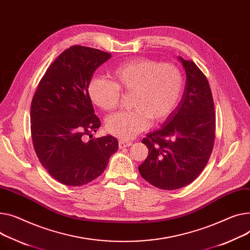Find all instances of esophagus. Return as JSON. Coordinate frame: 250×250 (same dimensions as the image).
I'll use <instances>...</instances> for the list:
<instances>
[{
  "instance_id": "34e87169",
  "label": "esophagus",
  "mask_w": 250,
  "mask_h": 250,
  "mask_svg": "<svg viewBox=\"0 0 250 250\" xmlns=\"http://www.w3.org/2000/svg\"><path fill=\"white\" fill-rule=\"evenodd\" d=\"M132 145V142H129V141H124V140H121L119 142V146L120 148H124V147H127V146H130Z\"/></svg>"
}]
</instances>
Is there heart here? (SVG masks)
I'll use <instances>...</instances> for the list:
<instances>
[{"mask_svg": "<svg viewBox=\"0 0 250 250\" xmlns=\"http://www.w3.org/2000/svg\"><path fill=\"white\" fill-rule=\"evenodd\" d=\"M111 80L95 76L88 83L91 102L109 111L119 104L121 91H130L131 109L115 112L105 122L106 130L130 140L148 128L151 120L162 123L177 106L184 77L177 65L140 57L123 62L110 70Z\"/></svg>", "mask_w": 250, "mask_h": 250, "instance_id": "1", "label": "heart"}]
</instances>
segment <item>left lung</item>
Instances as JSON below:
<instances>
[{
    "label": "left lung",
    "instance_id": "8db88e82",
    "mask_svg": "<svg viewBox=\"0 0 250 250\" xmlns=\"http://www.w3.org/2000/svg\"><path fill=\"white\" fill-rule=\"evenodd\" d=\"M186 85L178 106L161 128L142 141L148 155L141 176L157 188L176 190L192 183L205 168L215 140V111L209 82L191 60L179 57Z\"/></svg>",
    "mask_w": 250,
    "mask_h": 250
}]
</instances>
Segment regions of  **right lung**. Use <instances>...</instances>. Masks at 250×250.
Wrapping results in <instances>:
<instances>
[{"mask_svg": "<svg viewBox=\"0 0 250 250\" xmlns=\"http://www.w3.org/2000/svg\"><path fill=\"white\" fill-rule=\"evenodd\" d=\"M111 55L98 49L71 46L49 66L33 96L30 119L36 155L55 180L82 186L101 176L119 149L111 136L92 139L101 126L88 96L94 71ZM89 135L88 142L84 137Z\"/></svg>", "mask_w": 250, "mask_h": 250, "instance_id": "add662e5", "label": "right lung"}]
</instances>
